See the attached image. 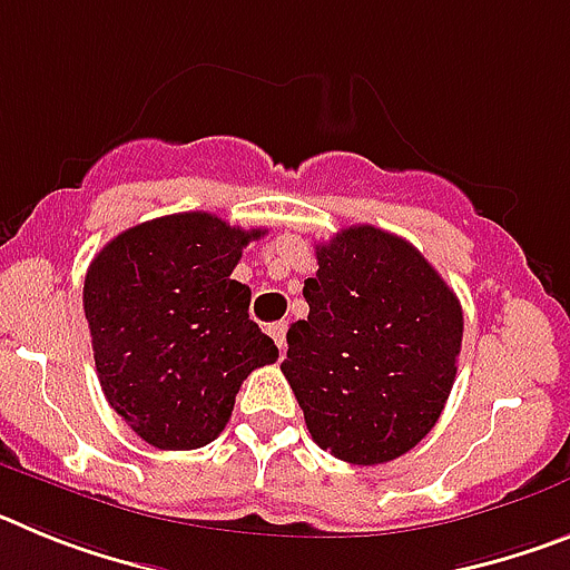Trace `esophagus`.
<instances>
[{"mask_svg": "<svg viewBox=\"0 0 570 570\" xmlns=\"http://www.w3.org/2000/svg\"><path fill=\"white\" fill-rule=\"evenodd\" d=\"M285 331H288V325H285V322H274V325L268 328V334L274 336V342L279 351H285Z\"/></svg>", "mask_w": 570, "mask_h": 570, "instance_id": "obj_1", "label": "esophagus"}]
</instances>
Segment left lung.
Returning a JSON list of instances; mask_svg holds the SVG:
<instances>
[{
  "instance_id": "1",
  "label": "left lung",
  "mask_w": 570,
  "mask_h": 570,
  "mask_svg": "<svg viewBox=\"0 0 570 570\" xmlns=\"http://www.w3.org/2000/svg\"><path fill=\"white\" fill-rule=\"evenodd\" d=\"M308 320L288 328L282 374L322 451L382 465L436 425L454 387L462 305L434 265L374 225L316 245Z\"/></svg>"
}]
</instances>
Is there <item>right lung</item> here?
I'll list each match as a JSON object with an SVG mask.
<instances>
[{"instance_id": "add662e5", "label": "right lung", "mask_w": 570, "mask_h": 570, "mask_svg": "<svg viewBox=\"0 0 570 570\" xmlns=\"http://www.w3.org/2000/svg\"><path fill=\"white\" fill-rule=\"evenodd\" d=\"M265 230L205 210L170 214L110 239L85 276V320L105 400L148 445L194 451L223 434L239 385L276 362L230 279Z\"/></svg>"}]
</instances>
